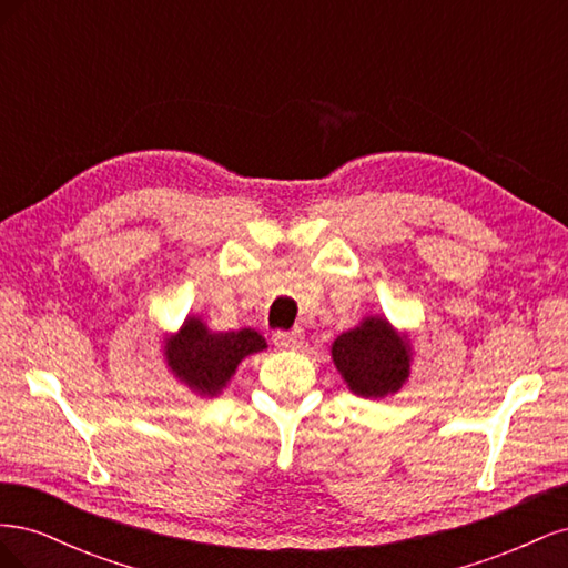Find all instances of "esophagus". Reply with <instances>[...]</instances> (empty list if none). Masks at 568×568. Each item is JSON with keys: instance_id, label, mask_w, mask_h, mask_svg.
I'll return each mask as SVG.
<instances>
[{"instance_id": "obj_1", "label": "esophagus", "mask_w": 568, "mask_h": 568, "mask_svg": "<svg viewBox=\"0 0 568 568\" xmlns=\"http://www.w3.org/2000/svg\"><path fill=\"white\" fill-rule=\"evenodd\" d=\"M272 341H274V346L277 348H286V351H296V348H301L303 346V341H305V334H303V329H291V332H277L272 336Z\"/></svg>"}]
</instances>
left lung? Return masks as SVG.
<instances>
[{"mask_svg":"<svg viewBox=\"0 0 568 568\" xmlns=\"http://www.w3.org/2000/svg\"><path fill=\"white\" fill-rule=\"evenodd\" d=\"M409 343L382 317H367L332 343L334 365L343 382L365 398L400 390L409 376Z\"/></svg>","mask_w":568,"mask_h":568,"instance_id":"obj_1","label":"left lung"}]
</instances>
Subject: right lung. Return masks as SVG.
Wrapping results in <instances>:
<instances>
[{
    "label": "right lung",
    "instance_id": "1",
    "mask_svg": "<svg viewBox=\"0 0 568 568\" xmlns=\"http://www.w3.org/2000/svg\"><path fill=\"white\" fill-rule=\"evenodd\" d=\"M265 348V338L253 329L209 332L201 320L189 317L182 329L168 338L165 357L180 382L203 395H215L225 388L246 355Z\"/></svg>",
    "mask_w": 568,
    "mask_h": 568
}]
</instances>
